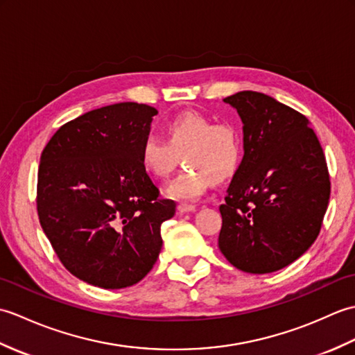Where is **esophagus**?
Segmentation results:
<instances>
[{
    "label": "esophagus",
    "mask_w": 355,
    "mask_h": 355,
    "mask_svg": "<svg viewBox=\"0 0 355 355\" xmlns=\"http://www.w3.org/2000/svg\"><path fill=\"white\" fill-rule=\"evenodd\" d=\"M195 210H197V207H195L193 205H180V206H178V212H180V214L195 212Z\"/></svg>",
    "instance_id": "esophagus-1"
}]
</instances>
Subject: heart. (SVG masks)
I'll return each mask as SVG.
<instances>
[{
	"label": "heart",
	"mask_w": 355,
	"mask_h": 355,
	"mask_svg": "<svg viewBox=\"0 0 355 355\" xmlns=\"http://www.w3.org/2000/svg\"><path fill=\"white\" fill-rule=\"evenodd\" d=\"M168 140L146 135L140 145V163L150 177L164 180L177 168L180 157L187 168L168 186L173 200L200 198L214 180L229 178L243 158V137L236 125L215 123L198 111H186L166 125Z\"/></svg>",
	"instance_id": "1"
}]
</instances>
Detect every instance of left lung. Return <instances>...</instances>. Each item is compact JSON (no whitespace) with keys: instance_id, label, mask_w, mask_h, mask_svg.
<instances>
[{"instance_id":"8db88e82","label":"left lung","mask_w":355,"mask_h":355,"mask_svg":"<svg viewBox=\"0 0 355 355\" xmlns=\"http://www.w3.org/2000/svg\"><path fill=\"white\" fill-rule=\"evenodd\" d=\"M243 120L244 157L220 206L221 253L247 273L277 271L318 238L331 182L308 119L273 97L239 92L224 99Z\"/></svg>"}]
</instances>
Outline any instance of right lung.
Returning <instances> with one entry per match:
<instances>
[{
  "instance_id": "right-lung-1",
  "label": "right lung",
  "mask_w": 355,
  "mask_h": 355,
  "mask_svg": "<svg viewBox=\"0 0 355 355\" xmlns=\"http://www.w3.org/2000/svg\"><path fill=\"white\" fill-rule=\"evenodd\" d=\"M157 110L122 102L88 111L53 134L41 154L36 206L59 261L80 281L125 288L162 250V224L175 202L140 163Z\"/></svg>"
}]
</instances>
